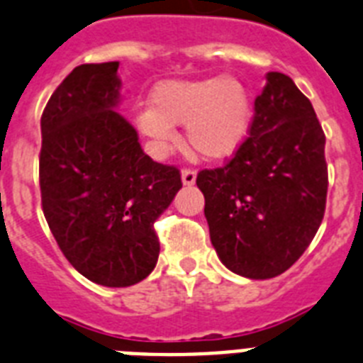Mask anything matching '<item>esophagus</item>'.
<instances>
[{
    "mask_svg": "<svg viewBox=\"0 0 363 363\" xmlns=\"http://www.w3.org/2000/svg\"><path fill=\"white\" fill-rule=\"evenodd\" d=\"M182 182H184V185H194V182H196V170L193 169L182 170Z\"/></svg>",
    "mask_w": 363,
    "mask_h": 363,
    "instance_id": "obj_1",
    "label": "esophagus"
}]
</instances>
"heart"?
Listing matches in <instances>:
<instances>
[{
    "label": "heart",
    "mask_w": 363,
    "mask_h": 363,
    "mask_svg": "<svg viewBox=\"0 0 363 363\" xmlns=\"http://www.w3.org/2000/svg\"><path fill=\"white\" fill-rule=\"evenodd\" d=\"M135 125L163 154L174 147V126L185 125L198 156L222 161L237 154L247 139L252 104L244 86L228 77L165 80L152 89L150 108L138 111Z\"/></svg>",
    "instance_id": "1"
}]
</instances>
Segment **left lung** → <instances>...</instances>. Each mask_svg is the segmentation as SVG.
<instances>
[{"label": "left lung", "mask_w": 363, "mask_h": 363, "mask_svg": "<svg viewBox=\"0 0 363 363\" xmlns=\"http://www.w3.org/2000/svg\"><path fill=\"white\" fill-rule=\"evenodd\" d=\"M196 185L225 268L272 279L303 255L323 220L329 174L320 121L290 77L266 75L250 138L224 167L200 170Z\"/></svg>", "instance_id": "obj_1"}]
</instances>
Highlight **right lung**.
<instances>
[{"mask_svg":"<svg viewBox=\"0 0 363 363\" xmlns=\"http://www.w3.org/2000/svg\"><path fill=\"white\" fill-rule=\"evenodd\" d=\"M119 62L82 64L42 113L40 191L52 237L79 274L102 286L143 281L156 268L154 222L182 189L176 167L152 161L116 111Z\"/></svg>","mask_w":363,"mask_h":363,"instance_id":"obj_1","label":"right lung"}]
</instances>
